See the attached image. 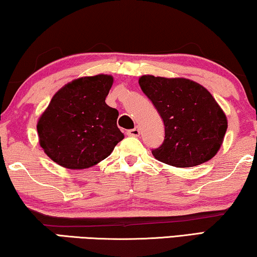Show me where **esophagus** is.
I'll use <instances>...</instances> for the list:
<instances>
[{"mask_svg":"<svg viewBox=\"0 0 257 257\" xmlns=\"http://www.w3.org/2000/svg\"><path fill=\"white\" fill-rule=\"evenodd\" d=\"M127 135H128V136H133V137L140 136V129H139V128L129 129V130H127Z\"/></svg>","mask_w":257,"mask_h":257,"instance_id":"34e87169","label":"esophagus"}]
</instances>
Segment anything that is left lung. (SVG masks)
Masks as SVG:
<instances>
[{
    "label": "left lung",
    "mask_w": 257,
    "mask_h": 257,
    "mask_svg": "<svg viewBox=\"0 0 257 257\" xmlns=\"http://www.w3.org/2000/svg\"><path fill=\"white\" fill-rule=\"evenodd\" d=\"M139 84L163 118L165 137L156 160L191 168L214 157L223 142L227 117L212 94L185 78L142 75Z\"/></svg>",
    "instance_id": "left-lung-1"
}]
</instances>
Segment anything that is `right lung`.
<instances>
[{
    "mask_svg": "<svg viewBox=\"0 0 257 257\" xmlns=\"http://www.w3.org/2000/svg\"><path fill=\"white\" fill-rule=\"evenodd\" d=\"M113 77L75 79L53 95L39 117L37 132L44 153L67 169H87L111 154L123 134L118 111L104 102Z\"/></svg>",
    "mask_w": 257,
    "mask_h": 257,
    "instance_id": "add662e5",
    "label": "right lung"
}]
</instances>
